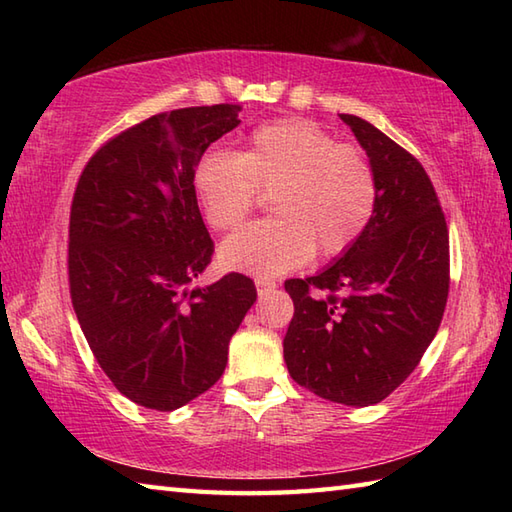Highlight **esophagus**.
<instances>
[{
  "instance_id": "34e87169",
  "label": "esophagus",
  "mask_w": 512,
  "mask_h": 512,
  "mask_svg": "<svg viewBox=\"0 0 512 512\" xmlns=\"http://www.w3.org/2000/svg\"><path fill=\"white\" fill-rule=\"evenodd\" d=\"M255 286H257L259 297H262V295H268V292H273L277 288V281L268 279V277H257L255 279Z\"/></svg>"
}]
</instances>
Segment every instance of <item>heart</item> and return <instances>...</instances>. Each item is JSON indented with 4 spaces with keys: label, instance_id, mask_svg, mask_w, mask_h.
<instances>
[{
    "label": "heart",
    "instance_id": "1",
    "mask_svg": "<svg viewBox=\"0 0 512 512\" xmlns=\"http://www.w3.org/2000/svg\"><path fill=\"white\" fill-rule=\"evenodd\" d=\"M193 184L215 231L239 226L262 193H273L277 217L242 228L220 248L224 266L253 275H284L314 253L343 255L372 220L378 195L363 149L299 118L255 129L237 156L206 154Z\"/></svg>",
    "mask_w": 512,
    "mask_h": 512
}]
</instances>
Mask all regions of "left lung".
<instances>
[{
	"label": "left lung",
	"instance_id": "1",
	"mask_svg": "<svg viewBox=\"0 0 512 512\" xmlns=\"http://www.w3.org/2000/svg\"><path fill=\"white\" fill-rule=\"evenodd\" d=\"M376 173V209L339 262L288 279L295 314L284 358L325 400H385L436 336L449 297V228L420 162L372 123L341 114Z\"/></svg>",
	"mask_w": 512,
	"mask_h": 512
}]
</instances>
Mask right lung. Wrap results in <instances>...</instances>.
I'll return each instance as SVG.
<instances>
[{"label":"right lung","instance_id":"add662e5","mask_svg":"<svg viewBox=\"0 0 512 512\" xmlns=\"http://www.w3.org/2000/svg\"><path fill=\"white\" fill-rule=\"evenodd\" d=\"M239 112L220 103L151 116L96 149L76 182L72 306L96 363L140 407L173 411L213 387L257 299L239 273L189 288L213 255L195 167Z\"/></svg>","mask_w":512,"mask_h":512}]
</instances>
